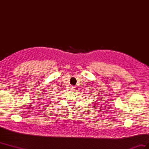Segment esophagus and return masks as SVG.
Here are the masks:
<instances>
[{"label":"esophagus","mask_w":149,"mask_h":149,"mask_svg":"<svg viewBox=\"0 0 149 149\" xmlns=\"http://www.w3.org/2000/svg\"><path fill=\"white\" fill-rule=\"evenodd\" d=\"M74 88V86H71V90H73Z\"/></svg>","instance_id":"34e87169"}]
</instances>
